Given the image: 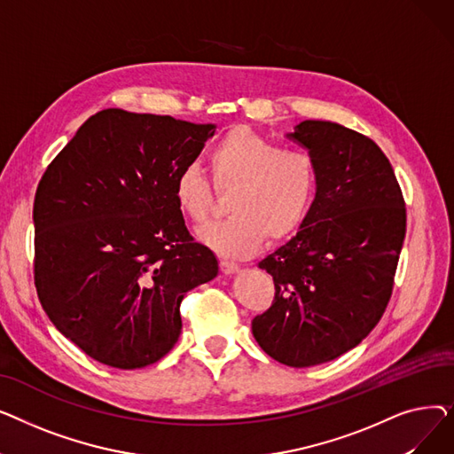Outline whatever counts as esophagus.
<instances>
[{
    "label": "esophagus",
    "mask_w": 454,
    "mask_h": 454,
    "mask_svg": "<svg viewBox=\"0 0 454 454\" xmlns=\"http://www.w3.org/2000/svg\"><path fill=\"white\" fill-rule=\"evenodd\" d=\"M239 265L237 263H233V261H228V259H221V270L224 272V274H235V272H239Z\"/></svg>",
    "instance_id": "esophagus-1"
}]
</instances>
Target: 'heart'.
I'll use <instances>...</instances> for the list:
<instances>
[{
  "label": "heart",
  "mask_w": 454,
  "mask_h": 454,
  "mask_svg": "<svg viewBox=\"0 0 454 454\" xmlns=\"http://www.w3.org/2000/svg\"><path fill=\"white\" fill-rule=\"evenodd\" d=\"M213 182L235 185L228 200L231 217L199 230V239L226 255L247 257L269 235L281 241L293 235L311 211L318 171L301 149H279L278 143L248 127L230 130L209 153ZM173 199L184 217L202 224L211 213L213 191L200 167L189 163L173 180Z\"/></svg>",
  "instance_id": "obj_1"
}]
</instances>
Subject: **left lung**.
<instances>
[{"label":"left lung","instance_id":"1","mask_svg":"<svg viewBox=\"0 0 454 454\" xmlns=\"http://www.w3.org/2000/svg\"><path fill=\"white\" fill-rule=\"evenodd\" d=\"M287 136L313 156L318 189L298 233L259 261L276 294L252 333L274 361L307 368L361 344L383 317L407 209L388 158L370 137L315 119Z\"/></svg>","mask_w":454,"mask_h":454}]
</instances>
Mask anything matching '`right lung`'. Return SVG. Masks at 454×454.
Segmentation results:
<instances>
[{"mask_svg": "<svg viewBox=\"0 0 454 454\" xmlns=\"http://www.w3.org/2000/svg\"><path fill=\"white\" fill-rule=\"evenodd\" d=\"M215 125L108 108L91 115L38 184L35 285L53 325L119 370L160 361L176 344L187 291L219 272L173 199Z\"/></svg>", "mask_w": 454, "mask_h": 454, "instance_id": "right-lung-1", "label": "right lung"}]
</instances>
